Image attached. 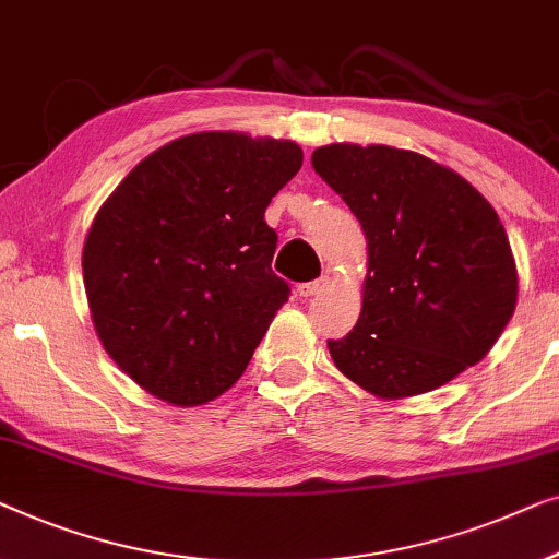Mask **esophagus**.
Returning <instances> with one entry per match:
<instances>
[{
    "label": "esophagus",
    "instance_id": "34e87169",
    "mask_svg": "<svg viewBox=\"0 0 559 559\" xmlns=\"http://www.w3.org/2000/svg\"><path fill=\"white\" fill-rule=\"evenodd\" d=\"M326 283H329V278L321 276V278H317V281L301 283V286H298L296 290H298V296H317V294H321V290L326 288Z\"/></svg>",
    "mask_w": 559,
    "mask_h": 559
}]
</instances>
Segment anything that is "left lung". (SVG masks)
Listing matches in <instances>:
<instances>
[{
    "mask_svg": "<svg viewBox=\"0 0 559 559\" xmlns=\"http://www.w3.org/2000/svg\"><path fill=\"white\" fill-rule=\"evenodd\" d=\"M317 175L367 238L361 313L334 365L384 400L420 395L481 361L512 319L516 265L484 194L428 156L382 144H329Z\"/></svg>",
    "mask_w": 559,
    "mask_h": 559,
    "instance_id": "1",
    "label": "left lung"
}]
</instances>
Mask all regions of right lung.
I'll list each match as a JSON object with an SVG mask.
<instances>
[{
  "label": "right lung",
  "mask_w": 559,
  "mask_h": 559,
  "mask_svg": "<svg viewBox=\"0 0 559 559\" xmlns=\"http://www.w3.org/2000/svg\"><path fill=\"white\" fill-rule=\"evenodd\" d=\"M294 141L202 131L139 162L83 246L91 319L139 388L179 407L230 390L288 283L271 271L278 235L263 215L301 169Z\"/></svg>",
  "instance_id": "add662e5"
}]
</instances>
